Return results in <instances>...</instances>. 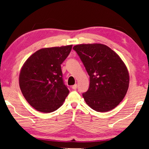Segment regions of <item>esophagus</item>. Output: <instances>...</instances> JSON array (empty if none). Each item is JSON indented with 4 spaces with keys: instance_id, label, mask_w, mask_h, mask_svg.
I'll return each instance as SVG.
<instances>
[{
    "instance_id": "esophagus-1",
    "label": "esophagus",
    "mask_w": 149,
    "mask_h": 149,
    "mask_svg": "<svg viewBox=\"0 0 149 149\" xmlns=\"http://www.w3.org/2000/svg\"><path fill=\"white\" fill-rule=\"evenodd\" d=\"M72 88L73 89H77V85H76V84L74 85H73V86H72Z\"/></svg>"
}]
</instances>
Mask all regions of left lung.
I'll use <instances>...</instances> for the list:
<instances>
[{
  "instance_id": "obj_1",
  "label": "left lung",
  "mask_w": 149,
  "mask_h": 149,
  "mask_svg": "<svg viewBox=\"0 0 149 149\" xmlns=\"http://www.w3.org/2000/svg\"><path fill=\"white\" fill-rule=\"evenodd\" d=\"M90 78L83 93L85 102L97 112H108L120 104L127 93L130 75L120 57L103 44H81L73 47Z\"/></svg>"
}]
</instances>
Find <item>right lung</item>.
I'll use <instances>...</instances> for the list:
<instances>
[{"label": "right lung", "mask_w": 149, "mask_h": 149, "mask_svg": "<svg viewBox=\"0 0 149 149\" xmlns=\"http://www.w3.org/2000/svg\"><path fill=\"white\" fill-rule=\"evenodd\" d=\"M72 45L44 48L31 55L19 75L21 91L29 104L44 113L54 112L64 103L69 89L64 84L61 64Z\"/></svg>", "instance_id": "1"}]
</instances>
